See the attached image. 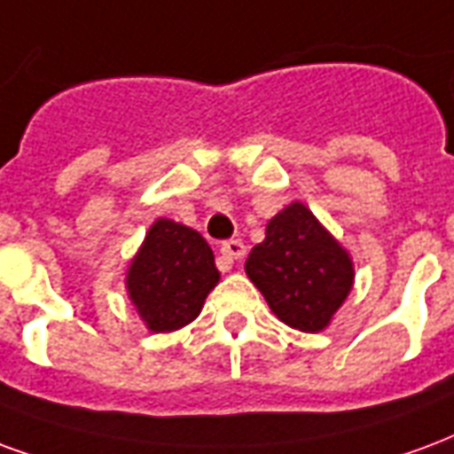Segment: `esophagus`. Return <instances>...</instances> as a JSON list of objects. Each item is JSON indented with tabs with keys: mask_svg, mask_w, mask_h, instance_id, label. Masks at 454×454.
Wrapping results in <instances>:
<instances>
[{
	"mask_svg": "<svg viewBox=\"0 0 454 454\" xmlns=\"http://www.w3.org/2000/svg\"><path fill=\"white\" fill-rule=\"evenodd\" d=\"M223 256L227 261H239L247 256V247H244V241L239 239H230V241H224L223 244Z\"/></svg>",
	"mask_w": 454,
	"mask_h": 454,
	"instance_id": "esophagus-1",
	"label": "esophagus"
}]
</instances>
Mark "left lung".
<instances>
[{
	"mask_svg": "<svg viewBox=\"0 0 454 454\" xmlns=\"http://www.w3.org/2000/svg\"><path fill=\"white\" fill-rule=\"evenodd\" d=\"M247 276L280 322L314 333L332 322L353 286V263L302 203L287 205L251 249Z\"/></svg>",
	"mask_w": 454,
	"mask_h": 454,
	"instance_id": "1",
	"label": "left lung"
}]
</instances>
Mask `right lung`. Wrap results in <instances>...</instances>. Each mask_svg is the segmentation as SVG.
Listing matches in <instances>:
<instances>
[{
  "label": "right lung",
  "instance_id": "right-lung-1",
  "mask_svg": "<svg viewBox=\"0 0 454 454\" xmlns=\"http://www.w3.org/2000/svg\"><path fill=\"white\" fill-rule=\"evenodd\" d=\"M213 249L191 227L157 220L128 270V293L152 332H174L193 322L217 286Z\"/></svg>",
  "mask_w": 454,
  "mask_h": 454
}]
</instances>
